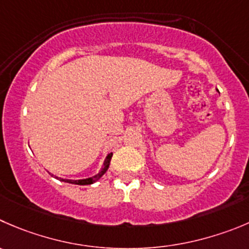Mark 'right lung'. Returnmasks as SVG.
<instances>
[{
  "instance_id": "obj_1",
  "label": "right lung",
  "mask_w": 249,
  "mask_h": 249,
  "mask_svg": "<svg viewBox=\"0 0 249 249\" xmlns=\"http://www.w3.org/2000/svg\"><path fill=\"white\" fill-rule=\"evenodd\" d=\"M111 158H112V153H110L107 156H106L105 162H104V167L100 170V172H99V174L95 175V176L89 177V178H84V179H62V181L68 182V183H73V184H80V186H84V184H91V183H94V182L98 181V179L100 178V177L103 176V175L105 174L106 171H107L108 166H110Z\"/></svg>"
}]
</instances>
